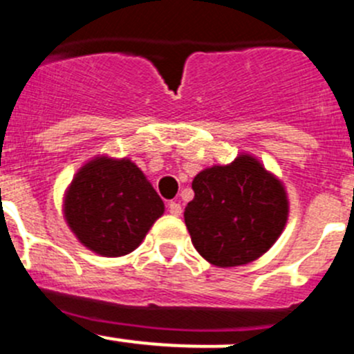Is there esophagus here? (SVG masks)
Returning a JSON list of instances; mask_svg holds the SVG:
<instances>
[{
	"label": "esophagus",
	"instance_id": "1",
	"mask_svg": "<svg viewBox=\"0 0 354 354\" xmlns=\"http://www.w3.org/2000/svg\"><path fill=\"white\" fill-rule=\"evenodd\" d=\"M167 209H169V214H173V216H180L181 214V204H180V202H176V201L169 202V204H167Z\"/></svg>",
	"mask_w": 354,
	"mask_h": 354
}]
</instances>
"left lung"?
Segmentation results:
<instances>
[{"label":"left lung","mask_w":354,"mask_h":354,"mask_svg":"<svg viewBox=\"0 0 354 354\" xmlns=\"http://www.w3.org/2000/svg\"><path fill=\"white\" fill-rule=\"evenodd\" d=\"M192 190L195 197L185 207V225L197 252L216 266L257 259L286 226L283 187L249 156L204 169L194 178Z\"/></svg>","instance_id":"1"}]
</instances>
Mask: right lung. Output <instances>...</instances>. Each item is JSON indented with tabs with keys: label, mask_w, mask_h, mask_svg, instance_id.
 Listing matches in <instances>:
<instances>
[{
	"label": "right lung",
	"mask_w": 354,
	"mask_h": 354,
	"mask_svg": "<svg viewBox=\"0 0 354 354\" xmlns=\"http://www.w3.org/2000/svg\"><path fill=\"white\" fill-rule=\"evenodd\" d=\"M162 212L164 202L128 159L91 160L65 197V218L75 236L109 257L135 250Z\"/></svg>",
	"instance_id": "obj_1"
}]
</instances>
